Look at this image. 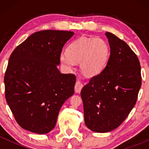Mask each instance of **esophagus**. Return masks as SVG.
Returning a JSON list of instances; mask_svg holds the SVG:
<instances>
[{"label": "esophagus", "mask_w": 149, "mask_h": 149, "mask_svg": "<svg viewBox=\"0 0 149 149\" xmlns=\"http://www.w3.org/2000/svg\"><path fill=\"white\" fill-rule=\"evenodd\" d=\"M83 85L82 84L81 82L79 81V80L76 81V85H75V92H76V93H80L82 88H83Z\"/></svg>", "instance_id": "obj_1"}]
</instances>
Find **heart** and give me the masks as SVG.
Masks as SVG:
<instances>
[{
  "instance_id": "b5f03b06",
  "label": "heart",
  "mask_w": 149,
  "mask_h": 149,
  "mask_svg": "<svg viewBox=\"0 0 149 149\" xmlns=\"http://www.w3.org/2000/svg\"><path fill=\"white\" fill-rule=\"evenodd\" d=\"M110 57V48L104 39L80 38L69 45L67 52H61L60 61L71 69L75 63H80L81 71L88 76L100 74L107 66Z\"/></svg>"
}]
</instances>
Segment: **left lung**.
Listing matches in <instances>:
<instances>
[{
	"mask_svg": "<svg viewBox=\"0 0 149 149\" xmlns=\"http://www.w3.org/2000/svg\"><path fill=\"white\" fill-rule=\"evenodd\" d=\"M105 35L111 48L107 66L80 93L85 125L100 133L120 125L134 107L141 85L137 56L114 34L107 32Z\"/></svg>",
	"mask_w": 149,
	"mask_h": 149,
	"instance_id": "left-lung-1",
	"label": "left lung"
}]
</instances>
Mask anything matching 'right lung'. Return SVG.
I'll use <instances>...</instances> for the list:
<instances>
[{
	"mask_svg": "<svg viewBox=\"0 0 149 149\" xmlns=\"http://www.w3.org/2000/svg\"><path fill=\"white\" fill-rule=\"evenodd\" d=\"M73 35L66 31L36 32L10 55L4 78L6 99L23 129L49 132L61 106L74 94L76 76L57 69L63 47Z\"/></svg>",
	"mask_w": 149,
	"mask_h": 149,
	"instance_id": "1",
	"label": "right lung"
}]
</instances>
